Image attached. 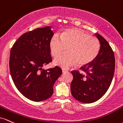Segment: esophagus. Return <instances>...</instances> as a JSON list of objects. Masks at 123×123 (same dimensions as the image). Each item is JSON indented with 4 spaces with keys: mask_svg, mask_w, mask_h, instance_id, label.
Instances as JSON below:
<instances>
[{
    "mask_svg": "<svg viewBox=\"0 0 123 123\" xmlns=\"http://www.w3.org/2000/svg\"><path fill=\"white\" fill-rule=\"evenodd\" d=\"M62 71H63V73H66V72H68V70H66V69L63 68V69H62Z\"/></svg>",
    "mask_w": 123,
    "mask_h": 123,
    "instance_id": "esophagus-1",
    "label": "esophagus"
}]
</instances>
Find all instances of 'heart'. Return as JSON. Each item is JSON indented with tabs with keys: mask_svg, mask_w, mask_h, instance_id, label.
I'll use <instances>...</instances> for the list:
<instances>
[{
	"mask_svg": "<svg viewBox=\"0 0 123 123\" xmlns=\"http://www.w3.org/2000/svg\"><path fill=\"white\" fill-rule=\"evenodd\" d=\"M51 55L57 57L66 50L68 53L54 60L55 65L68 68L78 63L87 64L95 59L100 49V43L97 38L89 35L79 29H70L60 34L53 35L50 43Z\"/></svg>",
	"mask_w": 123,
	"mask_h": 123,
	"instance_id": "heart-1",
	"label": "heart"
}]
</instances>
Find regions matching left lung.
Wrapping results in <instances>:
<instances>
[{
  "mask_svg": "<svg viewBox=\"0 0 123 123\" xmlns=\"http://www.w3.org/2000/svg\"><path fill=\"white\" fill-rule=\"evenodd\" d=\"M100 44L97 56L78 70L71 71L73 80L71 92L76 100L85 103L97 101L108 90L115 69V58L112 49L104 38L96 34Z\"/></svg>",
  "mask_w": 123,
  "mask_h": 123,
  "instance_id": "obj_1",
  "label": "left lung"
}]
</instances>
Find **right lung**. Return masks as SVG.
<instances>
[{
  "label": "right lung",
  "instance_id": "right-lung-1",
  "mask_svg": "<svg viewBox=\"0 0 123 123\" xmlns=\"http://www.w3.org/2000/svg\"><path fill=\"white\" fill-rule=\"evenodd\" d=\"M50 27L38 28L23 34L10 51L9 67L11 76L18 90L32 101L49 98L53 85L62 74V69L44 70L52 62L49 43L53 36Z\"/></svg>",
  "mask_w": 123,
  "mask_h": 123
}]
</instances>
